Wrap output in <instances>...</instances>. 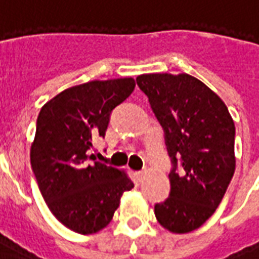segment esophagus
<instances>
[{
	"mask_svg": "<svg viewBox=\"0 0 259 259\" xmlns=\"http://www.w3.org/2000/svg\"><path fill=\"white\" fill-rule=\"evenodd\" d=\"M144 175H146V172H144V170H141V172H137V176H139V178H143V176H144Z\"/></svg>",
	"mask_w": 259,
	"mask_h": 259,
	"instance_id": "esophagus-1",
	"label": "esophagus"
}]
</instances>
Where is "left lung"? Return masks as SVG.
Here are the masks:
<instances>
[{
  "instance_id": "8db88e82",
  "label": "left lung",
  "mask_w": 259,
  "mask_h": 259,
  "mask_svg": "<svg viewBox=\"0 0 259 259\" xmlns=\"http://www.w3.org/2000/svg\"><path fill=\"white\" fill-rule=\"evenodd\" d=\"M136 81L165 132L174 166L170 193L155 204V217L169 232L189 233L212 217L233 178V119L225 102L190 74H140ZM179 162L182 174L176 172Z\"/></svg>"
}]
</instances>
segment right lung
<instances>
[{"label":"right lung","instance_id":"1","mask_svg":"<svg viewBox=\"0 0 259 259\" xmlns=\"http://www.w3.org/2000/svg\"><path fill=\"white\" fill-rule=\"evenodd\" d=\"M135 85L132 77L93 80L59 93L38 113L31 169L50 211L76 233L105 228L122 194L135 187L124 170L90 163L89 155L93 139L105 136L112 109Z\"/></svg>","mask_w":259,"mask_h":259}]
</instances>
